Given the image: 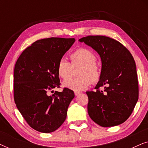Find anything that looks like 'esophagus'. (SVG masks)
<instances>
[{"label": "esophagus", "instance_id": "esophagus-1", "mask_svg": "<svg viewBox=\"0 0 148 148\" xmlns=\"http://www.w3.org/2000/svg\"><path fill=\"white\" fill-rule=\"evenodd\" d=\"M80 94H81L80 92H77V91L75 92V96H78V95Z\"/></svg>", "mask_w": 148, "mask_h": 148}]
</instances>
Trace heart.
Segmentation results:
<instances>
[{
  "instance_id": "obj_1",
  "label": "heart",
  "mask_w": 148,
  "mask_h": 148,
  "mask_svg": "<svg viewBox=\"0 0 148 148\" xmlns=\"http://www.w3.org/2000/svg\"><path fill=\"white\" fill-rule=\"evenodd\" d=\"M71 62L61 58L57 64V73L60 78L67 80L71 76L73 69L81 66L78 71L79 77L71 79L63 84L64 87L70 90L79 91L84 90L100 79L101 71L96 63V56L94 52L86 48H79L70 54Z\"/></svg>"
}]
</instances>
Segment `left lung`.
Wrapping results in <instances>:
<instances>
[{"instance_id":"8db88e82","label":"left lung","mask_w":148,"mask_h":148,"mask_svg":"<svg viewBox=\"0 0 148 148\" xmlns=\"http://www.w3.org/2000/svg\"><path fill=\"white\" fill-rule=\"evenodd\" d=\"M100 54L101 77L96 91L86 92L90 118L103 127L116 126L130 116L139 98L136 66L132 54L122 44L107 36L79 39ZM104 86L105 90L99 88Z\"/></svg>"}]
</instances>
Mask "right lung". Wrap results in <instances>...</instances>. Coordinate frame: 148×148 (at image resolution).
Wrapping results in <instances>:
<instances>
[{"label": "right lung", "mask_w": 148, "mask_h": 148, "mask_svg": "<svg viewBox=\"0 0 148 148\" xmlns=\"http://www.w3.org/2000/svg\"><path fill=\"white\" fill-rule=\"evenodd\" d=\"M75 41L62 38L37 40L23 50L15 63V103L27 124L40 132L51 133L60 127L75 97L69 88L52 90L60 86L58 62ZM49 91L53 94L50 95Z\"/></svg>", "instance_id": "obj_1"}]
</instances>
